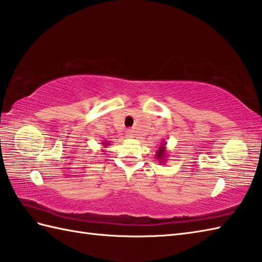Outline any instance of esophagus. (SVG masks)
Segmentation results:
<instances>
[{
  "mask_svg": "<svg viewBox=\"0 0 262 262\" xmlns=\"http://www.w3.org/2000/svg\"><path fill=\"white\" fill-rule=\"evenodd\" d=\"M126 136H127L128 138H133V137H134V132H133L132 129H128V130L126 132Z\"/></svg>",
  "mask_w": 262,
  "mask_h": 262,
  "instance_id": "obj_1",
  "label": "esophagus"
}]
</instances>
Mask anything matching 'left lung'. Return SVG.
<instances>
[{
    "instance_id": "8db88e82",
    "label": "left lung",
    "mask_w": 262,
    "mask_h": 262,
    "mask_svg": "<svg viewBox=\"0 0 262 262\" xmlns=\"http://www.w3.org/2000/svg\"><path fill=\"white\" fill-rule=\"evenodd\" d=\"M155 159L161 164H164L168 161V149H166V142L164 140H162V143H160V146L155 153Z\"/></svg>"
}]
</instances>
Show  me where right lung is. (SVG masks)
<instances>
[{"label":"right lung","instance_id":"add662e5","mask_svg":"<svg viewBox=\"0 0 262 262\" xmlns=\"http://www.w3.org/2000/svg\"><path fill=\"white\" fill-rule=\"evenodd\" d=\"M101 144H102V146H103V147H104V148H105V147H108V146H109V145H111V144H110V143H109V142H107V141H103V142H102V143H101ZM102 151H103V152H104V149H102Z\"/></svg>","mask_w":262,"mask_h":262}]
</instances>
